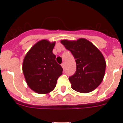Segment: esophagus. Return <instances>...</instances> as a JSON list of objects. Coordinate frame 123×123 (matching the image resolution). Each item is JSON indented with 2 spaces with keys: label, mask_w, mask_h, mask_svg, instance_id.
Listing matches in <instances>:
<instances>
[{
  "label": "esophagus",
  "mask_w": 123,
  "mask_h": 123,
  "mask_svg": "<svg viewBox=\"0 0 123 123\" xmlns=\"http://www.w3.org/2000/svg\"><path fill=\"white\" fill-rule=\"evenodd\" d=\"M61 65H62V67L63 68H65V63H63Z\"/></svg>",
  "instance_id": "1"
}]
</instances>
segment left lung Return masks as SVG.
<instances>
[{"label": "left lung", "instance_id": "left-lung-1", "mask_svg": "<svg viewBox=\"0 0 123 123\" xmlns=\"http://www.w3.org/2000/svg\"><path fill=\"white\" fill-rule=\"evenodd\" d=\"M61 43L70 51L75 60L77 70L74 75L69 77L72 88L81 93L95 90L105 75L106 63L102 53L85 38L77 41L63 39Z\"/></svg>", "mask_w": 123, "mask_h": 123}]
</instances>
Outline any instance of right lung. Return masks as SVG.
Wrapping results in <instances>:
<instances>
[{
  "label": "right lung",
  "instance_id": "add662e5",
  "mask_svg": "<svg viewBox=\"0 0 123 123\" xmlns=\"http://www.w3.org/2000/svg\"><path fill=\"white\" fill-rule=\"evenodd\" d=\"M55 42L42 39L28 51L23 63V72L27 86L37 94H48L55 88L63 68L53 53Z\"/></svg>",
  "mask_w": 123,
  "mask_h": 123
}]
</instances>
